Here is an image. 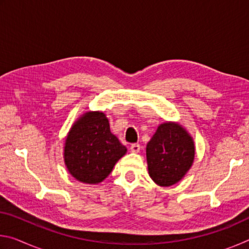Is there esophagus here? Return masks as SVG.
<instances>
[{
  "mask_svg": "<svg viewBox=\"0 0 249 249\" xmlns=\"http://www.w3.org/2000/svg\"><path fill=\"white\" fill-rule=\"evenodd\" d=\"M140 150H141V145L140 144L130 145V151H132V153H138Z\"/></svg>",
  "mask_w": 249,
  "mask_h": 249,
  "instance_id": "obj_1",
  "label": "esophagus"
}]
</instances>
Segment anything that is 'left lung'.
Masks as SVG:
<instances>
[{"instance_id": "1", "label": "left lung", "mask_w": 249, "mask_h": 249, "mask_svg": "<svg viewBox=\"0 0 249 249\" xmlns=\"http://www.w3.org/2000/svg\"><path fill=\"white\" fill-rule=\"evenodd\" d=\"M195 155V142L182 125L161 123L146 146L149 177L160 187L178 183L190 170Z\"/></svg>"}]
</instances>
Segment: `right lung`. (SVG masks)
I'll return each mask as SVG.
<instances>
[{"label":"right lung","instance_id":"right-lung-1","mask_svg":"<svg viewBox=\"0 0 249 249\" xmlns=\"http://www.w3.org/2000/svg\"><path fill=\"white\" fill-rule=\"evenodd\" d=\"M126 151L127 148L111 133L107 115L89 111L71 126L65 141L64 160L75 180L98 184L111 174Z\"/></svg>","mask_w":249,"mask_h":249}]
</instances>
